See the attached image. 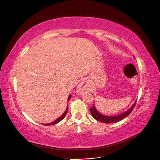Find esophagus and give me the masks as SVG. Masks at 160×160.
I'll return each instance as SVG.
<instances>
[{
	"mask_svg": "<svg viewBox=\"0 0 160 160\" xmlns=\"http://www.w3.org/2000/svg\"><path fill=\"white\" fill-rule=\"evenodd\" d=\"M86 90H87V86L84 83H81L78 87H77V93L79 94H81L82 93L85 92Z\"/></svg>",
	"mask_w": 160,
	"mask_h": 160,
	"instance_id": "obj_1",
	"label": "esophagus"
}]
</instances>
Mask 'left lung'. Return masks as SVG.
<instances>
[{
  "mask_svg": "<svg viewBox=\"0 0 160 160\" xmlns=\"http://www.w3.org/2000/svg\"><path fill=\"white\" fill-rule=\"evenodd\" d=\"M136 101H135L134 104L127 111H125V112H124L123 113H122L119 115H115V116H107V115H103L102 114H101L99 112H98V111H97L95 105L92 106L89 109L93 118H95L96 120L99 121V122H103L105 123H116V122H119L121 120H122L125 118H126L128 115H129L131 113H132V111H133L135 107V103H136Z\"/></svg>",
  "mask_w": 160,
  "mask_h": 160,
  "instance_id": "1",
  "label": "left lung"
}]
</instances>
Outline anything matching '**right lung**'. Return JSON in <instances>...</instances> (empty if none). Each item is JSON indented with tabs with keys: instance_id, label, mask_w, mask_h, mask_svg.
<instances>
[{
	"instance_id": "obj_1",
	"label": "right lung",
	"mask_w": 160,
	"mask_h": 160,
	"mask_svg": "<svg viewBox=\"0 0 160 160\" xmlns=\"http://www.w3.org/2000/svg\"><path fill=\"white\" fill-rule=\"evenodd\" d=\"M71 97V95H69V98H68V101L70 100ZM67 111H68V106H67V107L66 110H65V111L64 112V113L62 114V115L61 116V117H59L57 119H56L55 121H54V122H51V123H45V124H43V125H55V124H56V123H59V122H61V121L62 119H64V118L65 117V115H66V114H67Z\"/></svg>"
}]
</instances>
